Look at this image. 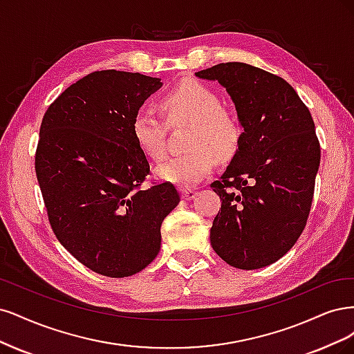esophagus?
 Returning a JSON list of instances; mask_svg holds the SVG:
<instances>
[{
    "label": "esophagus",
    "instance_id": "obj_1",
    "mask_svg": "<svg viewBox=\"0 0 354 354\" xmlns=\"http://www.w3.org/2000/svg\"><path fill=\"white\" fill-rule=\"evenodd\" d=\"M180 194H182V198H184V200H192L194 197L197 196V191L189 189V188H182Z\"/></svg>",
    "mask_w": 354,
    "mask_h": 354
}]
</instances>
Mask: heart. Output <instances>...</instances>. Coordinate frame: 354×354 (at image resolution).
I'll return each instance as SVG.
<instances>
[{
	"mask_svg": "<svg viewBox=\"0 0 354 354\" xmlns=\"http://www.w3.org/2000/svg\"><path fill=\"white\" fill-rule=\"evenodd\" d=\"M162 110L170 124L189 123L184 145L187 150L170 157L156 169L157 176L179 187L198 184L214 165L227 162L238 153L243 127L238 118L222 107L221 97L197 81L180 84L162 98ZM133 138L151 160L166 154L167 127L157 110L142 106L132 118Z\"/></svg>",
	"mask_w": 354,
	"mask_h": 354,
	"instance_id": "1",
	"label": "heart"
}]
</instances>
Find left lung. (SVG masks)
<instances>
[{
	"label": "left lung",
	"mask_w": 354,
	"mask_h": 354,
	"mask_svg": "<svg viewBox=\"0 0 354 354\" xmlns=\"http://www.w3.org/2000/svg\"><path fill=\"white\" fill-rule=\"evenodd\" d=\"M196 76L218 81L244 128L238 153L210 185L222 200L210 230L219 257L259 269L297 243L309 218L321 145L309 109L282 77L245 63H221Z\"/></svg>",
	"instance_id": "8db88e82"
}]
</instances>
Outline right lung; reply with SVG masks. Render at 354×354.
Listing matches in <instances>:
<instances>
[{"instance_id":"add662e5","label":"right lung","mask_w":354,"mask_h":354,"mask_svg":"<svg viewBox=\"0 0 354 354\" xmlns=\"http://www.w3.org/2000/svg\"><path fill=\"white\" fill-rule=\"evenodd\" d=\"M162 86L141 73L97 71L45 111L35 172L54 235L76 260L110 278L131 277L160 252V227L180 201L170 182L142 188L150 165L132 118Z\"/></svg>"}]
</instances>
